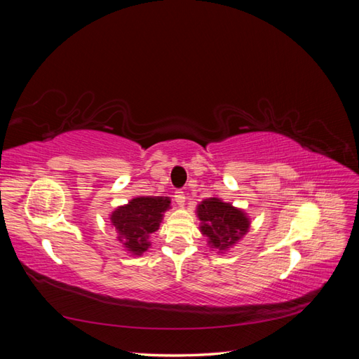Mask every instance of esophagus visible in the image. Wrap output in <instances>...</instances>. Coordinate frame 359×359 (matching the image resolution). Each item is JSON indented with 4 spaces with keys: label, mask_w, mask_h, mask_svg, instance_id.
<instances>
[{
    "label": "esophagus",
    "mask_w": 359,
    "mask_h": 359,
    "mask_svg": "<svg viewBox=\"0 0 359 359\" xmlns=\"http://www.w3.org/2000/svg\"><path fill=\"white\" fill-rule=\"evenodd\" d=\"M173 199H175V202H177L180 206H182L184 202H186V194H184L182 190H177L175 194H173Z\"/></svg>",
    "instance_id": "1"
}]
</instances>
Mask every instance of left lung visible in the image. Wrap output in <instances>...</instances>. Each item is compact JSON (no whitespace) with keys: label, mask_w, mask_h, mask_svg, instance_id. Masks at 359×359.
I'll list each match as a JSON object with an SVG mask.
<instances>
[{"label":"left lung","mask_w":359,"mask_h":359,"mask_svg":"<svg viewBox=\"0 0 359 359\" xmlns=\"http://www.w3.org/2000/svg\"><path fill=\"white\" fill-rule=\"evenodd\" d=\"M198 217L201 232L208 236L211 247L224 252L248 232L250 220L243 210L219 198H208L199 203Z\"/></svg>","instance_id":"1"}]
</instances>
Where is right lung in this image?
<instances>
[{
    "instance_id": "obj_1",
    "label": "right lung",
    "mask_w": 359,
    "mask_h": 359,
    "mask_svg": "<svg viewBox=\"0 0 359 359\" xmlns=\"http://www.w3.org/2000/svg\"><path fill=\"white\" fill-rule=\"evenodd\" d=\"M170 201L165 196H140L132 199L111 214V223L118 240L135 256L149 248V235L158 229L163 212L169 210Z\"/></svg>"
}]
</instances>
